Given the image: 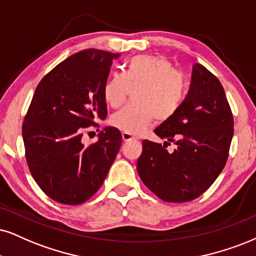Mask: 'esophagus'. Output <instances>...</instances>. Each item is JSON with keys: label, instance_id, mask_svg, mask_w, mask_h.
<instances>
[{"label": "esophagus", "instance_id": "esophagus-1", "mask_svg": "<svg viewBox=\"0 0 256 256\" xmlns=\"http://www.w3.org/2000/svg\"><path fill=\"white\" fill-rule=\"evenodd\" d=\"M122 138H123V141L136 140V138L133 136V135H132V134H129V133H126V132H123V133H122Z\"/></svg>", "mask_w": 256, "mask_h": 256}]
</instances>
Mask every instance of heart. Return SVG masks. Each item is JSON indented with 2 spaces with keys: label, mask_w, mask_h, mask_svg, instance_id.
Returning <instances> with one entry per match:
<instances>
[{
  "label": "heart",
  "mask_w": 256,
  "mask_h": 256,
  "mask_svg": "<svg viewBox=\"0 0 256 256\" xmlns=\"http://www.w3.org/2000/svg\"><path fill=\"white\" fill-rule=\"evenodd\" d=\"M185 80L171 62L160 56H134L126 65L123 76L114 74L103 88L104 100L118 108L135 90L130 106L112 116V124L129 134H140L154 118L165 121L180 108L185 97Z\"/></svg>",
  "instance_id": "b5f03b06"
}]
</instances>
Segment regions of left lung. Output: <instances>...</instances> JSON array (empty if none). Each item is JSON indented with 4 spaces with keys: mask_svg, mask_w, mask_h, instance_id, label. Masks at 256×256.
I'll list each match as a JSON object with an SVG mask.
<instances>
[{
    "mask_svg": "<svg viewBox=\"0 0 256 256\" xmlns=\"http://www.w3.org/2000/svg\"><path fill=\"white\" fill-rule=\"evenodd\" d=\"M160 144L142 141L138 173L160 200L182 203L200 197L222 172L234 135V118L220 82L200 64L192 68L190 90L174 115L154 129Z\"/></svg>",
    "mask_w": 256,
    "mask_h": 256,
    "instance_id": "1",
    "label": "left lung"
}]
</instances>
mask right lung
I'll use <instances>...</instances> for the list:
<instances>
[{
	"mask_svg": "<svg viewBox=\"0 0 256 256\" xmlns=\"http://www.w3.org/2000/svg\"><path fill=\"white\" fill-rule=\"evenodd\" d=\"M118 53L84 50L41 80L22 126L26 159L34 180L53 200L78 205L98 191L122 144L106 127L90 146L82 141L92 120L106 118L103 88Z\"/></svg>",
	"mask_w": 256,
	"mask_h": 256,
	"instance_id": "right-lung-1",
	"label": "right lung"
}]
</instances>
